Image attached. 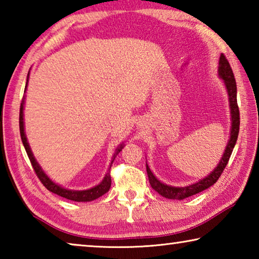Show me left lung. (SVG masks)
I'll list each match as a JSON object with an SVG mask.
<instances>
[{"label": "left lung", "instance_id": "left-lung-1", "mask_svg": "<svg viewBox=\"0 0 259 259\" xmlns=\"http://www.w3.org/2000/svg\"><path fill=\"white\" fill-rule=\"evenodd\" d=\"M218 74L223 80H224L227 95H229L230 99V108H231V116H232V128H231V137L229 143H227L226 150L223 154L221 161H219L218 165L214 168L212 172H210L207 177L201 179L198 183L192 184V185H188L185 187H175V186H169L165 185V184L161 183L159 179H157L154 175L152 174L151 169L148 168L146 164V171L148 176V181L153 190H155L160 195L163 196L166 199L171 200H183L186 199L188 196H192L196 194V193H200L204 190H207L208 187L212 186L214 183L218 181V178L221 177V175L224 171L225 166L229 162L232 152H233V148L235 146L236 139H238L239 136V129H240V112H239V106H238V100H236V82L234 78V74L232 68L230 66L229 60L226 59L224 55H221L219 57V67H218Z\"/></svg>", "mask_w": 259, "mask_h": 259}]
</instances>
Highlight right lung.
Listing matches in <instances>:
<instances>
[{
	"instance_id": "1",
	"label": "right lung",
	"mask_w": 259,
	"mask_h": 259,
	"mask_svg": "<svg viewBox=\"0 0 259 259\" xmlns=\"http://www.w3.org/2000/svg\"><path fill=\"white\" fill-rule=\"evenodd\" d=\"M29 75V73H28ZM28 75H27V82H26V88H27V83H28ZM26 88H25V91H26ZM19 129H20V136H21V140H23V144H24V147L26 150V153H27V155L29 157V161L30 163H32V166L34 169L35 174H36V176L40 179L41 183L43 185L46 186L47 190H49L50 192L55 193V194L59 195V196H63V198L67 199V200H72V201H76V202H89V201H93L98 199L99 196L104 195L105 193L108 192L109 187H111V184H112V179H111V175L109 172L106 174V176L104 177L103 182L99 184V185L95 186L93 188H90V190H85V191H73V190H67V188H64L59 185H57L54 182L51 181V179L47 176L45 174V171L41 169L40 164L37 163L36 160H35V157L33 155L32 151H30V147L27 143V138H26V135H25V129H24V100L21 102L20 105V112H19ZM122 148H123V145H120L119 148H116V152L115 154L113 156V160L111 162V166L114 159H115L116 155L119 154V153L122 151Z\"/></svg>"
}]
</instances>
